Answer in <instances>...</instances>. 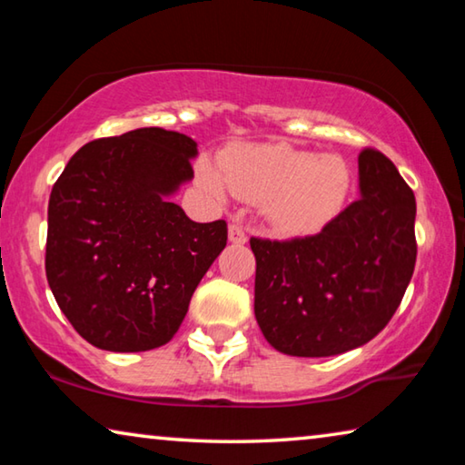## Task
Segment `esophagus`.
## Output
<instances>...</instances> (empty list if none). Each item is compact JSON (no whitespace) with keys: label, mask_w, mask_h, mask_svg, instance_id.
I'll list each match as a JSON object with an SVG mask.
<instances>
[{"label":"esophagus","mask_w":465,"mask_h":465,"mask_svg":"<svg viewBox=\"0 0 465 465\" xmlns=\"http://www.w3.org/2000/svg\"><path fill=\"white\" fill-rule=\"evenodd\" d=\"M230 242L235 243V246H242V243L248 242V235L240 225H230Z\"/></svg>","instance_id":"34e87169"}]
</instances>
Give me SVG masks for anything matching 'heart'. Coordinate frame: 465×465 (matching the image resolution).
Masks as SVG:
<instances>
[{"label": "heart", "mask_w": 465, "mask_h": 465, "mask_svg": "<svg viewBox=\"0 0 465 465\" xmlns=\"http://www.w3.org/2000/svg\"><path fill=\"white\" fill-rule=\"evenodd\" d=\"M199 184L215 201L227 194L262 203L264 217L282 233L312 232L342 207L351 170L336 153H312L287 143H248L230 149L219 170L203 162Z\"/></svg>", "instance_id": "heart-1"}]
</instances>
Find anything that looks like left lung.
Here are the masks:
<instances>
[{
  "instance_id": "obj_1",
  "label": "left lung",
  "mask_w": 465,
  "mask_h": 465,
  "mask_svg": "<svg viewBox=\"0 0 465 465\" xmlns=\"http://www.w3.org/2000/svg\"><path fill=\"white\" fill-rule=\"evenodd\" d=\"M416 201L375 149L359 155V199L308 238H252L254 316L272 349L332 357L363 346L396 313L412 279Z\"/></svg>"
}]
</instances>
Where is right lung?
Listing matches in <instances>:
<instances>
[{
	"instance_id": "right-lung-1",
	"label": "right lung",
	"mask_w": 465,
	"mask_h": 465,
	"mask_svg": "<svg viewBox=\"0 0 465 465\" xmlns=\"http://www.w3.org/2000/svg\"><path fill=\"white\" fill-rule=\"evenodd\" d=\"M196 141L143 127L85 143L49 199L46 281L77 334L110 352L172 341L227 243L172 203L193 180Z\"/></svg>"
}]
</instances>
